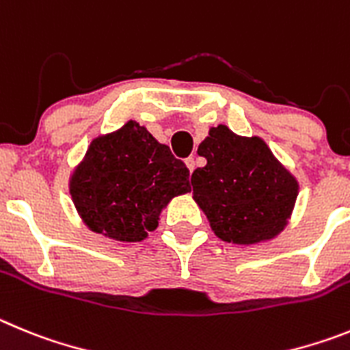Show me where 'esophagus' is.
Wrapping results in <instances>:
<instances>
[{
	"label": "esophagus",
	"mask_w": 350,
	"mask_h": 350,
	"mask_svg": "<svg viewBox=\"0 0 350 350\" xmlns=\"http://www.w3.org/2000/svg\"><path fill=\"white\" fill-rule=\"evenodd\" d=\"M185 163H187L188 171H190V172H193V171H195V165H197V163H195V159H193V157H190V159L185 160Z\"/></svg>",
	"instance_id": "esophagus-1"
}]
</instances>
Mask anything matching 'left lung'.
Here are the masks:
<instances>
[{
  "mask_svg": "<svg viewBox=\"0 0 350 350\" xmlns=\"http://www.w3.org/2000/svg\"><path fill=\"white\" fill-rule=\"evenodd\" d=\"M197 153L207 163L191 174L193 200L216 237L254 245L288 226L300 187L261 137L239 136L218 125L209 129Z\"/></svg>",
  "mask_w": 350,
  "mask_h": 350,
  "instance_id": "1",
  "label": "left lung"
}]
</instances>
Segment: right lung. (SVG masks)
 Here are the masks:
<instances>
[{
    "instance_id": "obj_1",
    "label": "right lung",
    "mask_w": 350,
    "mask_h": 350,
    "mask_svg": "<svg viewBox=\"0 0 350 350\" xmlns=\"http://www.w3.org/2000/svg\"><path fill=\"white\" fill-rule=\"evenodd\" d=\"M187 165L137 122L99 134L69 174L83 225L118 242H141L172 198L190 191Z\"/></svg>"
}]
</instances>
